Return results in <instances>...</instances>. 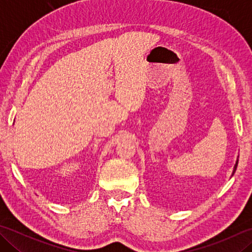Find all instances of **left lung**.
Segmentation results:
<instances>
[{"mask_svg": "<svg viewBox=\"0 0 252 252\" xmlns=\"http://www.w3.org/2000/svg\"><path fill=\"white\" fill-rule=\"evenodd\" d=\"M237 164H238V160H237V162H236V164H235V168H234V172H235V171H236V168H237ZM233 172V173H234Z\"/></svg>", "mask_w": 252, "mask_h": 252, "instance_id": "left-lung-1", "label": "left lung"}]
</instances>
